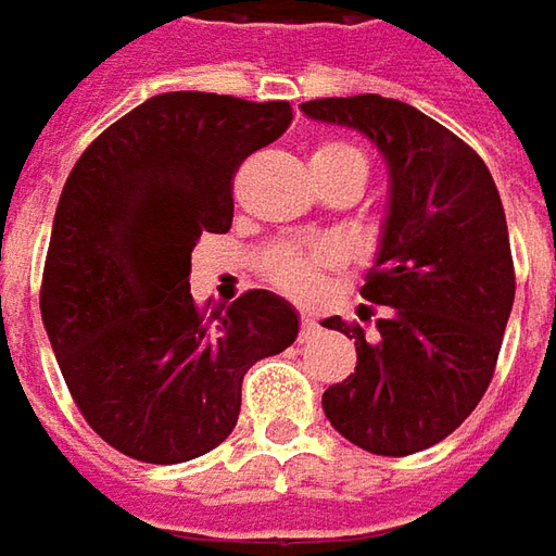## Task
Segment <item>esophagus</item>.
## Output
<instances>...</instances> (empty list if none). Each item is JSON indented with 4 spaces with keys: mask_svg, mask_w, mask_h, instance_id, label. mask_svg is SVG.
<instances>
[{
    "mask_svg": "<svg viewBox=\"0 0 556 556\" xmlns=\"http://www.w3.org/2000/svg\"><path fill=\"white\" fill-rule=\"evenodd\" d=\"M317 329H320V327H317V320H315V317H312V315H305V317H302V329H300V339H302V342H308V339H312V336H315Z\"/></svg>",
    "mask_w": 556,
    "mask_h": 556,
    "instance_id": "34e87169",
    "label": "esophagus"
}]
</instances>
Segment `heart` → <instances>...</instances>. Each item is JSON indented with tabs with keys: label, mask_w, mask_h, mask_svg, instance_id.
Returning <instances> with one entry per match:
<instances>
[{
	"label": "heart",
	"mask_w": 556,
	"mask_h": 556,
	"mask_svg": "<svg viewBox=\"0 0 556 556\" xmlns=\"http://www.w3.org/2000/svg\"><path fill=\"white\" fill-rule=\"evenodd\" d=\"M339 154H354L359 156L354 148H348V144H324V148H317L315 156H339ZM339 254L336 251H317L312 256H302V254H285L275 260V266H271V281L287 290V293H293V296H312L317 290V281H320V269L329 266V263H336Z\"/></svg>",
	"instance_id": "1"
}]
</instances>
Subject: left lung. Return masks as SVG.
Masks as SVG:
<instances>
[{"mask_svg": "<svg viewBox=\"0 0 556 556\" xmlns=\"http://www.w3.org/2000/svg\"><path fill=\"white\" fill-rule=\"evenodd\" d=\"M317 124L348 126L388 163V205L363 300L375 332L327 317L357 344V369L324 393L329 424L369 454L439 445L476 412L515 302L511 244L484 160L415 105L378 93L312 99Z\"/></svg>", "mask_w": 556, "mask_h": 556, "instance_id": "left-lung-1", "label": "left lung"}]
</instances>
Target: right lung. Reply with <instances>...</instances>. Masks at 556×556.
Segmentation results:
<instances>
[{"label": "right lung", "instance_id": "add662e5", "mask_svg": "<svg viewBox=\"0 0 556 556\" xmlns=\"http://www.w3.org/2000/svg\"><path fill=\"white\" fill-rule=\"evenodd\" d=\"M287 102L151 96L80 154L53 214L41 320L84 420L141 463H184L227 439L241 378L300 336L269 290L202 312L190 254L232 224L241 160L285 136Z\"/></svg>", "mask_w": 556, "mask_h": 556}]
</instances>
